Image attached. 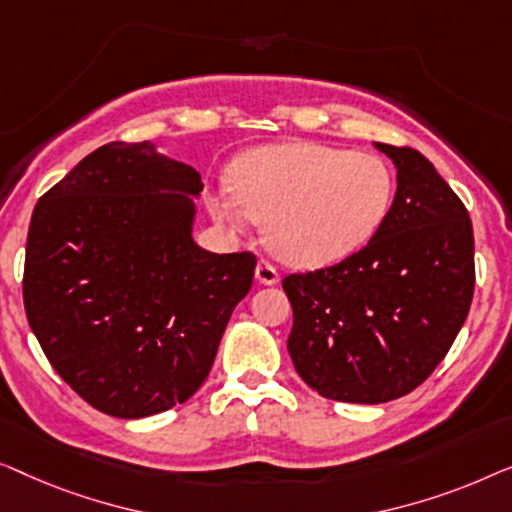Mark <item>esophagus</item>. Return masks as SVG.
Returning a JSON list of instances; mask_svg holds the SVG:
<instances>
[{
    "instance_id": "esophagus-1",
    "label": "esophagus",
    "mask_w": 512,
    "mask_h": 512,
    "mask_svg": "<svg viewBox=\"0 0 512 512\" xmlns=\"http://www.w3.org/2000/svg\"><path fill=\"white\" fill-rule=\"evenodd\" d=\"M255 276L262 285H276L278 283V269L269 262V259H259Z\"/></svg>"
}]
</instances>
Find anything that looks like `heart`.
Instances as JSON below:
<instances>
[{
    "mask_svg": "<svg viewBox=\"0 0 512 512\" xmlns=\"http://www.w3.org/2000/svg\"><path fill=\"white\" fill-rule=\"evenodd\" d=\"M232 194L213 199L229 227L243 215L266 222V246L285 262L322 266L364 246L383 225L394 199L385 160L322 143H276L234 162Z\"/></svg>",
    "mask_w": 512,
    "mask_h": 512,
    "instance_id": "heart-1",
    "label": "heart"
}]
</instances>
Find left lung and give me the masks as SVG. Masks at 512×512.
Here are the masks:
<instances>
[{"label": "left lung", "instance_id": "8db88e82", "mask_svg": "<svg viewBox=\"0 0 512 512\" xmlns=\"http://www.w3.org/2000/svg\"><path fill=\"white\" fill-rule=\"evenodd\" d=\"M397 164L392 208L364 248L283 278L294 369L322 397L385 403L427 380L469 315L473 227L420 150L378 143Z\"/></svg>", "mask_w": 512, "mask_h": 512}]
</instances>
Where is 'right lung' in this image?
Segmentation results:
<instances>
[{
    "label": "right lung",
    "mask_w": 512,
    "mask_h": 512,
    "mask_svg": "<svg viewBox=\"0 0 512 512\" xmlns=\"http://www.w3.org/2000/svg\"><path fill=\"white\" fill-rule=\"evenodd\" d=\"M201 187L150 141H111L34 206L27 322L64 383L106 415L136 420L190 399L253 287V253L192 241L187 197Z\"/></svg>",
    "instance_id": "add662e5"
}]
</instances>
